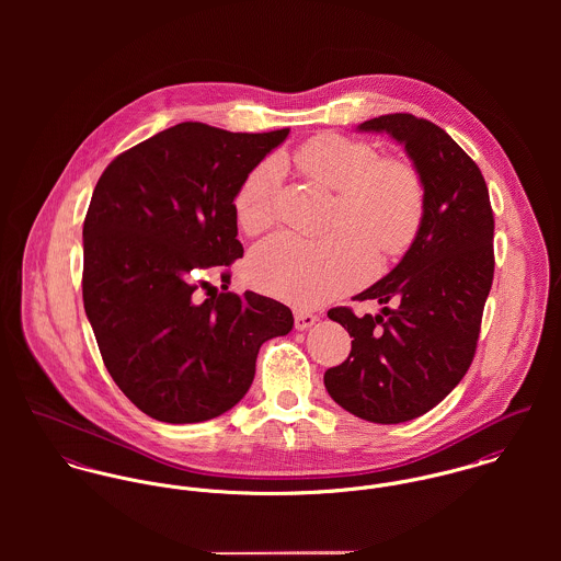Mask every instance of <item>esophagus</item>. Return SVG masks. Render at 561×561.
<instances>
[{"instance_id":"esophagus-1","label":"esophagus","mask_w":561,"mask_h":561,"mask_svg":"<svg viewBox=\"0 0 561 561\" xmlns=\"http://www.w3.org/2000/svg\"><path fill=\"white\" fill-rule=\"evenodd\" d=\"M316 321H318V316H313V313H302V311H298V313L294 316V323H296L298 330H307V328H311Z\"/></svg>"}]
</instances>
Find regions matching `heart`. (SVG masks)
<instances>
[{"mask_svg": "<svg viewBox=\"0 0 561 561\" xmlns=\"http://www.w3.org/2000/svg\"><path fill=\"white\" fill-rule=\"evenodd\" d=\"M298 170L336 194L330 231L323 241L280 233L254 248L248 259L250 283L294 307H318L356 285L374 270V250L396 256L414 241L425 187L408 161L380 158L363 140L321 134L294 156ZM280 163H259L240 185L233 207L241 229L256 236L276 218Z\"/></svg>", "mask_w": 561, "mask_h": 561, "instance_id": "1", "label": "heart"}]
</instances>
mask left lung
<instances>
[{"label":"left lung","mask_w":561,"mask_h":561,"mask_svg":"<svg viewBox=\"0 0 561 561\" xmlns=\"http://www.w3.org/2000/svg\"><path fill=\"white\" fill-rule=\"evenodd\" d=\"M358 131L389 134L419 170L425 214L400 263L356 300L382 311L356 318L336 307L352 352L323 374L330 398L371 423H403L445 400L471 367L494 274V218L478 163L438 125L385 114ZM397 305L396 310L388 302Z\"/></svg>","instance_id":"left-lung-1"}]
</instances>
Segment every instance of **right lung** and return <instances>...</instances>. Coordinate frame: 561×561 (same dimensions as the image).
Here are the masks:
<instances>
[{
  "label": "right lung",
  "instance_id": "1",
  "mask_svg": "<svg viewBox=\"0 0 561 561\" xmlns=\"http://www.w3.org/2000/svg\"><path fill=\"white\" fill-rule=\"evenodd\" d=\"M287 134L181 123L118 156L92 192L83 309L112 380L158 421L231 410L252 385L259 347L294 328L285 305L254 291L194 296L201 272L243 254L236 194ZM222 283L229 289V272Z\"/></svg>",
  "mask_w": 561,
  "mask_h": 561
}]
</instances>
